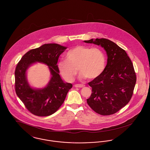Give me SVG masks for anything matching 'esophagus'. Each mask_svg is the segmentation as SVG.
<instances>
[{
    "label": "esophagus",
    "instance_id": "1",
    "mask_svg": "<svg viewBox=\"0 0 150 150\" xmlns=\"http://www.w3.org/2000/svg\"><path fill=\"white\" fill-rule=\"evenodd\" d=\"M74 87L76 88H82L84 87V85L81 84H77L74 85Z\"/></svg>",
    "mask_w": 150,
    "mask_h": 150
}]
</instances>
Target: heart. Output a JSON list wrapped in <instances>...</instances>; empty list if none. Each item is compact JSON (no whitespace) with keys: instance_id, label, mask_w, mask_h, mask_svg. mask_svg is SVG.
I'll return each mask as SVG.
<instances>
[{"instance_id":"1","label":"heart","mask_w":150,"mask_h":150,"mask_svg":"<svg viewBox=\"0 0 150 150\" xmlns=\"http://www.w3.org/2000/svg\"><path fill=\"white\" fill-rule=\"evenodd\" d=\"M106 64V57L102 50L79 45L67 52L66 60L59 61L57 68L62 76L71 82L74 80L77 70L80 72L81 79L97 78L105 70Z\"/></svg>"}]
</instances>
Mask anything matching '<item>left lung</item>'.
Returning <instances> with one entry per match:
<instances>
[{
  "label": "left lung",
  "instance_id": "obj_1",
  "mask_svg": "<svg viewBox=\"0 0 150 150\" xmlns=\"http://www.w3.org/2000/svg\"><path fill=\"white\" fill-rule=\"evenodd\" d=\"M103 48L108 56L103 72L88 83L92 87L88 105L97 113L110 115L126 106L131 99L136 82L133 63L126 51L105 38L84 41Z\"/></svg>",
  "mask_w": 150,
  "mask_h": 150
}]
</instances>
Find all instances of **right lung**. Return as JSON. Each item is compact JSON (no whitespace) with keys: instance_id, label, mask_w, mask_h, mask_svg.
Returning <instances> with one entry per match:
<instances>
[{"instance_id":"add662e5","label":"right lung","mask_w":150,"mask_h":150,"mask_svg":"<svg viewBox=\"0 0 150 150\" xmlns=\"http://www.w3.org/2000/svg\"><path fill=\"white\" fill-rule=\"evenodd\" d=\"M67 48L57 44H44L27 52L16 66V94L27 109L36 116H48L56 112L73 86L62 79L57 65L59 56ZM37 62L46 64L50 71V80L42 88L32 87L26 77L28 69Z\"/></svg>"}]
</instances>
